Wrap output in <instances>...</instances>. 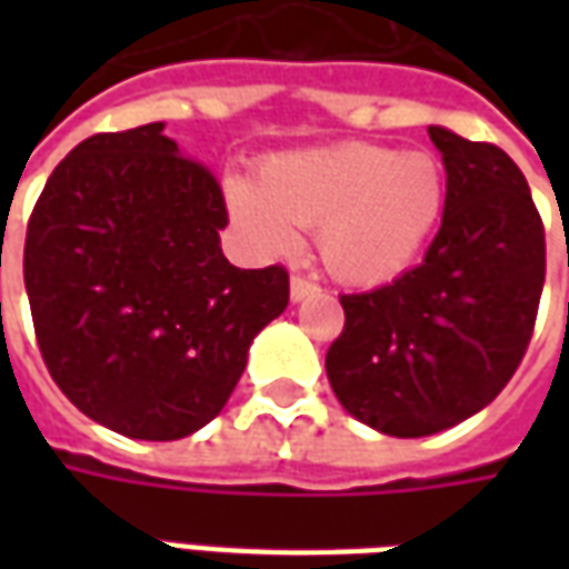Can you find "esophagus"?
<instances>
[{"label": "esophagus", "mask_w": 569, "mask_h": 569, "mask_svg": "<svg viewBox=\"0 0 569 569\" xmlns=\"http://www.w3.org/2000/svg\"><path fill=\"white\" fill-rule=\"evenodd\" d=\"M289 292H292V301H305L308 296H317L320 292V283L317 280H310L305 273H292V280H289Z\"/></svg>", "instance_id": "1"}]
</instances>
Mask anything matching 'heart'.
<instances>
[{
    "label": "heart",
    "mask_w": 569,
    "mask_h": 569,
    "mask_svg": "<svg viewBox=\"0 0 569 569\" xmlns=\"http://www.w3.org/2000/svg\"><path fill=\"white\" fill-rule=\"evenodd\" d=\"M445 167L429 151L345 142L271 158L259 186L231 182V210L264 252L289 256L298 228H317L326 268L353 286L408 271L439 228Z\"/></svg>",
    "instance_id": "obj_1"
}]
</instances>
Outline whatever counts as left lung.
I'll return each mask as SVG.
<instances>
[{
  "instance_id": "obj_1",
  "label": "left lung",
  "mask_w": 569,
  "mask_h": 569,
  "mask_svg": "<svg viewBox=\"0 0 569 569\" xmlns=\"http://www.w3.org/2000/svg\"><path fill=\"white\" fill-rule=\"evenodd\" d=\"M448 198L423 261L393 283L341 296L326 353L338 402L399 439L453 427L509 383L537 326L546 228L525 173L493 142L429 128Z\"/></svg>"
}]
</instances>
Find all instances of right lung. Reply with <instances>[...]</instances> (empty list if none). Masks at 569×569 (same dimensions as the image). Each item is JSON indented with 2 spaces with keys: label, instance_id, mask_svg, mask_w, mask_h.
Segmentation results:
<instances>
[{
  "label": "right lung",
  "instance_id": "1",
  "mask_svg": "<svg viewBox=\"0 0 569 569\" xmlns=\"http://www.w3.org/2000/svg\"><path fill=\"white\" fill-rule=\"evenodd\" d=\"M228 207L163 124L79 142L32 207L23 283L54 383L81 415L146 441L210 423L252 338L289 305L283 264L222 256Z\"/></svg>",
  "mask_w": 569,
  "mask_h": 569
}]
</instances>
